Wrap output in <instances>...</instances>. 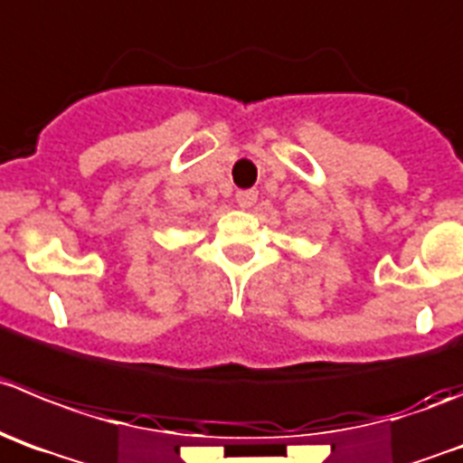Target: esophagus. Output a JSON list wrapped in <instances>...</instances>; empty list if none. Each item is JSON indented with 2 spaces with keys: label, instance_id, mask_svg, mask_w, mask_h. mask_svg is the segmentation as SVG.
Listing matches in <instances>:
<instances>
[{
  "label": "esophagus",
  "instance_id": "34e87169",
  "mask_svg": "<svg viewBox=\"0 0 463 463\" xmlns=\"http://www.w3.org/2000/svg\"><path fill=\"white\" fill-rule=\"evenodd\" d=\"M235 201H237V205L241 207V210H249V207H251L253 203L258 201V192H253V189H246V192H237Z\"/></svg>",
  "mask_w": 463,
  "mask_h": 463
}]
</instances>
